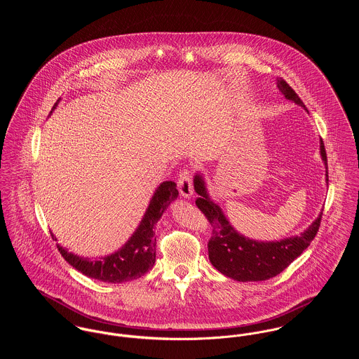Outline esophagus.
Masks as SVG:
<instances>
[{"mask_svg": "<svg viewBox=\"0 0 359 359\" xmlns=\"http://www.w3.org/2000/svg\"><path fill=\"white\" fill-rule=\"evenodd\" d=\"M178 191L185 199H191L194 195V185H192V178L191 172L188 168H184L178 174Z\"/></svg>", "mask_w": 359, "mask_h": 359, "instance_id": "esophagus-1", "label": "esophagus"}]
</instances>
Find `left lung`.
I'll return each mask as SVG.
<instances>
[{"instance_id": "8db88e82", "label": "left lung", "mask_w": 359, "mask_h": 359, "mask_svg": "<svg viewBox=\"0 0 359 359\" xmlns=\"http://www.w3.org/2000/svg\"><path fill=\"white\" fill-rule=\"evenodd\" d=\"M276 81L278 88L286 100L293 101L306 109V104L283 79H278ZM320 156L326 165V181H329L327 158L322 140ZM194 187L196 194L199 195V198L196 199V205L205 214L212 228L211 238L207 245L210 262L221 273L233 280L258 282L279 275L297 257L302 256V253L307 249L315 235L318 233L322 212L299 236L285 238L275 242H258L249 239L235 231V228L224 215L219 205H215L210 199L205 180L201 174L195 175Z\"/></svg>"}]
</instances>
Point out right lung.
Here are the masks:
<instances>
[{"label": "right lung", "instance_id": "add662e5", "mask_svg": "<svg viewBox=\"0 0 359 359\" xmlns=\"http://www.w3.org/2000/svg\"><path fill=\"white\" fill-rule=\"evenodd\" d=\"M57 103L52 107H56ZM178 196L177 184L172 181L161 182L154 191V196L142 217L141 224L127 243L110 256L102 258H84L69 253L66 249L57 245V250L62 257L77 271L88 278L107 282V283H123L144 276L152 269L156 261V238L154 226L160 219L165 208ZM52 239L53 233H51ZM56 241V239H55Z\"/></svg>", "mask_w": 359, "mask_h": 359}]
</instances>
